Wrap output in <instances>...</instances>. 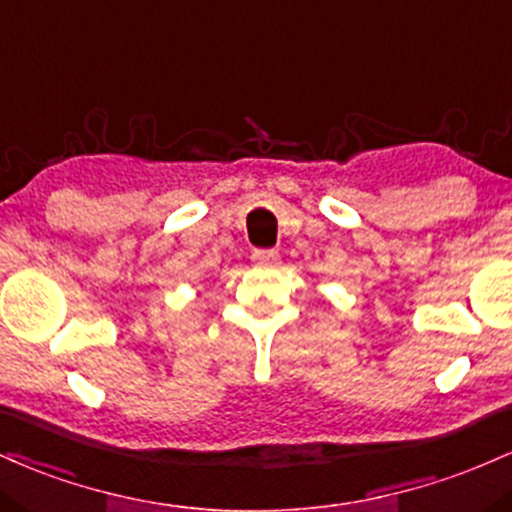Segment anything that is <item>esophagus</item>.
Masks as SVG:
<instances>
[{
  "label": "esophagus",
  "mask_w": 512,
  "mask_h": 512,
  "mask_svg": "<svg viewBox=\"0 0 512 512\" xmlns=\"http://www.w3.org/2000/svg\"><path fill=\"white\" fill-rule=\"evenodd\" d=\"M251 258H254V263H258V266H275V263H278V251L256 249Z\"/></svg>",
  "instance_id": "obj_1"
}]
</instances>
